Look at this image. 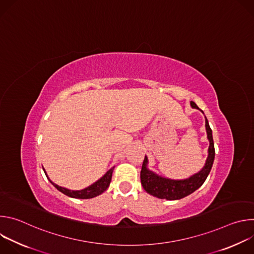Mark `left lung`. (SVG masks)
I'll return each mask as SVG.
<instances>
[{
	"instance_id": "8db88e82",
	"label": "left lung",
	"mask_w": 254,
	"mask_h": 254,
	"mask_svg": "<svg viewBox=\"0 0 254 254\" xmlns=\"http://www.w3.org/2000/svg\"><path fill=\"white\" fill-rule=\"evenodd\" d=\"M190 103L193 108H198L199 110V107L194 101H191ZM205 127L207 131V137L209 139V149H208V157L203 169L188 179L172 180V179L161 177L156 173L152 172L148 168V158L146 156L142 162V167L140 171V182L143 189L147 191V193L160 199L179 200L192 194L203 185V183L205 182V180L207 179L211 171L214 158H215V149H214V141L212 136V129L210 128V126L206 117H205Z\"/></svg>"
}]
</instances>
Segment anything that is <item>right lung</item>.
Segmentation results:
<instances>
[{
    "label": "right lung",
    "instance_id": "right-lung-1",
    "mask_svg": "<svg viewBox=\"0 0 254 254\" xmlns=\"http://www.w3.org/2000/svg\"><path fill=\"white\" fill-rule=\"evenodd\" d=\"M114 168H112L111 170H108L104 176H102L99 180H97L95 183H93L92 185L88 186L87 188L85 189H82V190H77V191H73V190H69V189H66V188H63V187H60L58 185H56L55 183H53L52 181L48 178L45 170V175L46 177L48 178V180L50 181V183L57 189L59 190L61 193L65 194L66 196L68 197H71V198H76V199H90V198H93V197H96L100 194H102L107 188L108 186H110L111 184V181H112V176H113V172H114Z\"/></svg>",
    "mask_w": 254,
    "mask_h": 254
}]
</instances>
